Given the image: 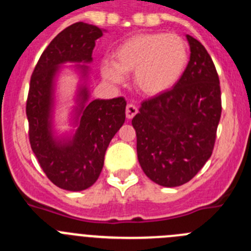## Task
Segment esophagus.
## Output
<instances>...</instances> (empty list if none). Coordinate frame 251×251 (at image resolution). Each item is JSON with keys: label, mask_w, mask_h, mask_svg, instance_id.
<instances>
[{"label": "esophagus", "mask_w": 251, "mask_h": 251, "mask_svg": "<svg viewBox=\"0 0 251 251\" xmlns=\"http://www.w3.org/2000/svg\"><path fill=\"white\" fill-rule=\"evenodd\" d=\"M138 113V108L134 104H127L126 107V116L128 119H132Z\"/></svg>", "instance_id": "34e87169"}]
</instances>
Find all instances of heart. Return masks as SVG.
I'll list each match as a JSON object with an SVG mask.
<instances>
[{
  "instance_id": "1",
  "label": "heart",
  "mask_w": 251,
  "mask_h": 251,
  "mask_svg": "<svg viewBox=\"0 0 251 251\" xmlns=\"http://www.w3.org/2000/svg\"><path fill=\"white\" fill-rule=\"evenodd\" d=\"M189 48L178 34L142 33L122 42L113 52V62H104L103 77L121 83L123 75L134 73V86L141 93L155 97L171 91L187 70Z\"/></svg>"
}]
</instances>
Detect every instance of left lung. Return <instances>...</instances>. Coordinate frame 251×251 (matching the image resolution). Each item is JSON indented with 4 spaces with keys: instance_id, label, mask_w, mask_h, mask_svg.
I'll use <instances>...</instances> for the list:
<instances>
[{
    "instance_id": "1",
    "label": "left lung",
    "mask_w": 251,
    "mask_h": 251,
    "mask_svg": "<svg viewBox=\"0 0 251 251\" xmlns=\"http://www.w3.org/2000/svg\"><path fill=\"white\" fill-rule=\"evenodd\" d=\"M190 59L178 83L142 103L132 119L137 154L151 180L179 187L201 171L214 149L222 116L217 70L205 47L187 34Z\"/></svg>"
}]
</instances>
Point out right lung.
<instances>
[{
    "label": "right lung",
    "instance_id": "obj_1",
    "mask_svg": "<svg viewBox=\"0 0 251 251\" xmlns=\"http://www.w3.org/2000/svg\"><path fill=\"white\" fill-rule=\"evenodd\" d=\"M103 29L77 22L54 37L37 62L29 83L26 114L31 148L42 171L54 185L79 192L93 185L102 172L109 142L126 121L123 97L88 100V88L78 92L75 121L77 130L59 139L52 130L54 78L61 64L91 63L96 40ZM86 77L88 66L77 64Z\"/></svg>",
    "mask_w": 251,
    "mask_h": 251
}]
</instances>
